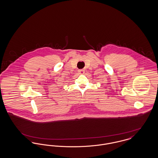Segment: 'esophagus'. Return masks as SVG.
<instances>
[{
  "label": "esophagus",
  "mask_w": 158,
  "mask_h": 158,
  "mask_svg": "<svg viewBox=\"0 0 158 158\" xmlns=\"http://www.w3.org/2000/svg\"><path fill=\"white\" fill-rule=\"evenodd\" d=\"M78 72H79V74H81V75H83V74H84V73H85V70H83V69H81V70H79L78 71Z\"/></svg>",
  "instance_id": "obj_1"
}]
</instances>
